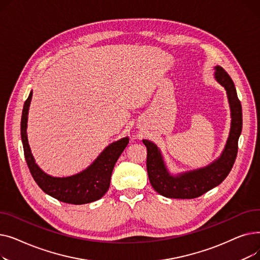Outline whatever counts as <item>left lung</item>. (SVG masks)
Masks as SVG:
<instances>
[{"mask_svg": "<svg viewBox=\"0 0 260 260\" xmlns=\"http://www.w3.org/2000/svg\"><path fill=\"white\" fill-rule=\"evenodd\" d=\"M215 79L226 90L231 108L230 135L220 157L206 168L185 172L177 176L169 173L160 149L148 140H142L147 149L146 169L152 186L168 198L193 199L219 185L229 175L238 152V139L242 129V109L234 82L220 66L215 67Z\"/></svg>", "mask_w": 260, "mask_h": 260, "instance_id": "left-lung-1", "label": "left lung"}]
</instances>
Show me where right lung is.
<instances>
[{"label":"right lung","instance_id":"right-lung-1","mask_svg":"<svg viewBox=\"0 0 260 260\" xmlns=\"http://www.w3.org/2000/svg\"><path fill=\"white\" fill-rule=\"evenodd\" d=\"M32 98V90L24 103L21 119V138L25 160L37 184L47 195L59 201L71 204H85L104 196L111 183V177L116 162L128 143V138H122L109 144L92 165L79 174L70 177H52L41 170L36 163L27 139V119Z\"/></svg>","mask_w":260,"mask_h":260}]
</instances>
